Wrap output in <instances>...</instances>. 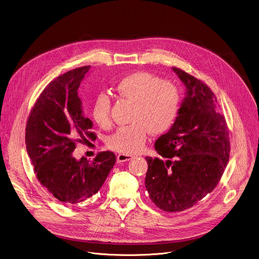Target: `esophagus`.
Masks as SVG:
<instances>
[{
    "instance_id": "1",
    "label": "esophagus",
    "mask_w": 259,
    "mask_h": 259,
    "mask_svg": "<svg viewBox=\"0 0 259 259\" xmlns=\"http://www.w3.org/2000/svg\"><path fill=\"white\" fill-rule=\"evenodd\" d=\"M132 158H134V156L127 154V153H121L117 156V162H125V161H129Z\"/></svg>"
}]
</instances>
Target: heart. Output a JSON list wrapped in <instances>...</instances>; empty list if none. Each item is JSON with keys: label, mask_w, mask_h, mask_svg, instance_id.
Masks as SVG:
<instances>
[{"label": "heart", "mask_w": 259, "mask_h": 259, "mask_svg": "<svg viewBox=\"0 0 259 259\" xmlns=\"http://www.w3.org/2000/svg\"><path fill=\"white\" fill-rule=\"evenodd\" d=\"M118 95L132 103L130 125L120 127L109 139V146L123 153H136L145 144L149 133L167 131L180 107L177 87L146 72H137L123 78L117 85ZM111 98L100 93L93 104V118L101 127L111 125Z\"/></svg>", "instance_id": "obj_1"}]
</instances>
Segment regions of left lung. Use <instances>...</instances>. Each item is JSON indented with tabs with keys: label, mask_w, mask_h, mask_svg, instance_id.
<instances>
[{
	"label": "left lung",
	"mask_w": 259,
	"mask_h": 259,
	"mask_svg": "<svg viewBox=\"0 0 259 259\" xmlns=\"http://www.w3.org/2000/svg\"><path fill=\"white\" fill-rule=\"evenodd\" d=\"M184 84L185 97L169 131L155 142L164 158L146 157L145 186L156 206L179 212L196 204L220 181L230 152L225 118L202 81L172 67Z\"/></svg>",
	"instance_id": "8db88e82"
}]
</instances>
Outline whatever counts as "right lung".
<instances>
[{
  "mask_svg": "<svg viewBox=\"0 0 259 259\" xmlns=\"http://www.w3.org/2000/svg\"><path fill=\"white\" fill-rule=\"evenodd\" d=\"M90 66L71 70L41 93L28 118L26 148L39 182L66 206H75L96 194L116 162L113 152L92 161L76 159L77 142L95 139L92 121L85 116L78 89Z\"/></svg>",
  "mask_w": 259,
  "mask_h": 259,
  "instance_id": "1",
  "label": "right lung"
}]
</instances>
